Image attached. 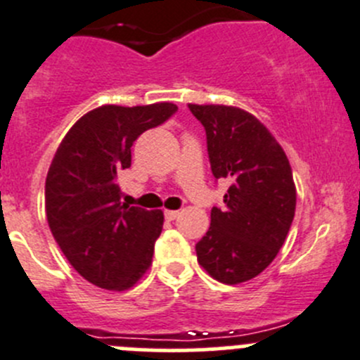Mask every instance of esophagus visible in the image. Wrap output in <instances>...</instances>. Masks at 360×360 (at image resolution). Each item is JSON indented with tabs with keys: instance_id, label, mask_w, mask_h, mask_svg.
Listing matches in <instances>:
<instances>
[{
	"instance_id": "34e87169",
	"label": "esophagus",
	"mask_w": 360,
	"mask_h": 360,
	"mask_svg": "<svg viewBox=\"0 0 360 360\" xmlns=\"http://www.w3.org/2000/svg\"><path fill=\"white\" fill-rule=\"evenodd\" d=\"M177 216H179V211H169V209H167V211H165V218L169 219V221L176 219Z\"/></svg>"
}]
</instances>
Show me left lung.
Masks as SVG:
<instances>
[{
  "instance_id": "obj_1",
  "label": "left lung",
  "mask_w": 360,
  "mask_h": 360,
  "mask_svg": "<svg viewBox=\"0 0 360 360\" xmlns=\"http://www.w3.org/2000/svg\"><path fill=\"white\" fill-rule=\"evenodd\" d=\"M212 176L230 181L225 209H211V226L197 243L198 264L225 285L253 280L276 258L295 214L292 167L273 134L246 110L197 105Z\"/></svg>"
}]
</instances>
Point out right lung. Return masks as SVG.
Returning <instances> with one entry per match:
<instances>
[{"instance_id": "right-lung-1", "label": "right lung", "mask_w": 360, "mask_h": 360, "mask_svg": "<svg viewBox=\"0 0 360 360\" xmlns=\"http://www.w3.org/2000/svg\"><path fill=\"white\" fill-rule=\"evenodd\" d=\"M177 110L170 102L102 105L84 114L59 144L45 179V211L66 260L89 283L114 292L134 287L153 262L163 212L121 202L117 176L131 146Z\"/></svg>"}]
</instances>
